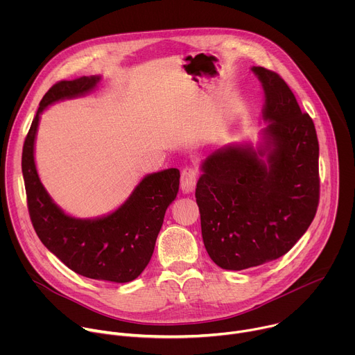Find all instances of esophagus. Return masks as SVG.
<instances>
[{
    "label": "esophagus",
    "instance_id": "esophagus-1",
    "mask_svg": "<svg viewBox=\"0 0 355 355\" xmlns=\"http://www.w3.org/2000/svg\"><path fill=\"white\" fill-rule=\"evenodd\" d=\"M198 182V171L192 167H185L181 173V188L184 192H192Z\"/></svg>",
    "mask_w": 355,
    "mask_h": 355
}]
</instances>
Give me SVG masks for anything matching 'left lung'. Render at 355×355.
Returning <instances> with one entry per match:
<instances>
[{
  "instance_id": "8db88e82",
  "label": "left lung",
  "mask_w": 355,
  "mask_h": 355,
  "mask_svg": "<svg viewBox=\"0 0 355 355\" xmlns=\"http://www.w3.org/2000/svg\"><path fill=\"white\" fill-rule=\"evenodd\" d=\"M266 92V141L227 146L202 163L195 198L212 261L240 271L277 260L315 219L319 196V141L309 114L279 74L252 67ZM268 151V166L258 159Z\"/></svg>"
}]
</instances>
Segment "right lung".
I'll return each mask as SVG.
<instances>
[{
  "instance_id": "obj_1",
  "label": "right lung",
  "mask_w": 355,
  "mask_h": 355,
  "mask_svg": "<svg viewBox=\"0 0 355 355\" xmlns=\"http://www.w3.org/2000/svg\"><path fill=\"white\" fill-rule=\"evenodd\" d=\"M99 77L56 83L42 98L22 148V174L28 211L40 241L71 271L99 281L129 282L137 278L153 256L168 205L180 187V171L168 168L141 180L114 214L83 220L67 216L44 191L35 167L33 144L40 112L63 98L92 89Z\"/></svg>"
}]
</instances>
